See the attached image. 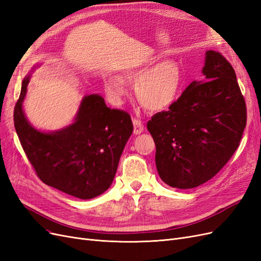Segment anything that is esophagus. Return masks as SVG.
I'll list each match as a JSON object with an SVG mask.
<instances>
[{
    "mask_svg": "<svg viewBox=\"0 0 261 261\" xmlns=\"http://www.w3.org/2000/svg\"><path fill=\"white\" fill-rule=\"evenodd\" d=\"M133 124H134V134L135 135H138L143 132V124L140 120L133 119Z\"/></svg>",
    "mask_w": 261,
    "mask_h": 261,
    "instance_id": "obj_1",
    "label": "esophagus"
}]
</instances>
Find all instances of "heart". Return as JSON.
Returning <instances> with one entry per match:
<instances>
[{
    "label": "heart",
    "mask_w": 261,
    "mask_h": 261,
    "mask_svg": "<svg viewBox=\"0 0 261 261\" xmlns=\"http://www.w3.org/2000/svg\"><path fill=\"white\" fill-rule=\"evenodd\" d=\"M151 58L145 64L124 70L120 76H109L103 81L107 96L114 102H121L127 95L125 83L136 84V96L140 105L152 112L165 111L179 96L184 83L180 65L174 60L158 64Z\"/></svg>",
    "instance_id": "1"
}]
</instances>
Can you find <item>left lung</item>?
<instances>
[{
  "mask_svg": "<svg viewBox=\"0 0 261 261\" xmlns=\"http://www.w3.org/2000/svg\"><path fill=\"white\" fill-rule=\"evenodd\" d=\"M202 72L168 108L152 116L158 173L166 185L192 189L227 164L246 126V105L230 62L207 50Z\"/></svg>",
  "mask_w": 261,
  "mask_h": 261,
  "instance_id": "8db88e82",
  "label": "left lung"
}]
</instances>
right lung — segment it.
Masks as SVG:
<instances>
[{
	"label": "right lung",
	"instance_id": "right-lung-1",
	"mask_svg": "<svg viewBox=\"0 0 261 261\" xmlns=\"http://www.w3.org/2000/svg\"><path fill=\"white\" fill-rule=\"evenodd\" d=\"M29 79L22 81L14 125L35 173L45 185L79 199L100 195L111 186L133 133L130 115L110 109L101 96L93 94L83 98L72 124L43 133L32 126L22 110Z\"/></svg>",
	"mask_w": 261,
	"mask_h": 261
}]
</instances>
